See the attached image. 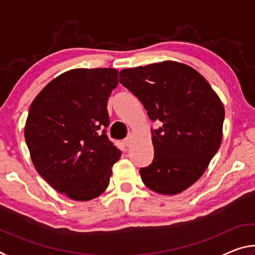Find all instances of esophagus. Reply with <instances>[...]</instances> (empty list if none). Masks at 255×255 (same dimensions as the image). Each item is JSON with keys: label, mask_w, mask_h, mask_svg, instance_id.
Here are the masks:
<instances>
[{"label": "esophagus", "mask_w": 255, "mask_h": 255, "mask_svg": "<svg viewBox=\"0 0 255 255\" xmlns=\"http://www.w3.org/2000/svg\"><path fill=\"white\" fill-rule=\"evenodd\" d=\"M131 139H132V136L131 135H128L126 138H125V145H126L127 146V147H128V146H130V144H131Z\"/></svg>", "instance_id": "obj_1"}]
</instances>
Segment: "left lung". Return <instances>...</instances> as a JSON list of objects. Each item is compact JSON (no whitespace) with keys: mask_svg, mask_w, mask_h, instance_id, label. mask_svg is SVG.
I'll list each match as a JSON object with an SVG mask.
<instances>
[{"mask_svg":"<svg viewBox=\"0 0 255 255\" xmlns=\"http://www.w3.org/2000/svg\"><path fill=\"white\" fill-rule=\"evenodd\" d=\"M119 82L143 103L150 120L154 159L140 169L148 189L173 196L199 180L222 144L225 109L195 68L164 60L119 73Z\"/></svg>","mask_w":255,"mask_h":255,"instance_id":"1","label":"left lung"}]
</instances>
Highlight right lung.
<instances>
[{
    "label": "right lung",
    "mask_w": 255,
    "mask_h": 255,
    "mask_svg": "<svg viewBox=\"0 0 255 255\" xmlns=\"http://www.w3.org/2000/svg\"><path fill=\"white\" fill-rule=\"evenodd\" d=\"M118 85L115 68H75L50 81L34 98L24 126L25 143L38 173L77 201L106 191L122 150L103 127L108 98Z\"/></svg>",
    "instance_id": "add662e5"
}]
</instances>
